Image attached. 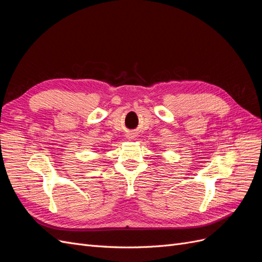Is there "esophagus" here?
<instances>
[{"mask_svg":"<svg viewBox=\"0 0 262 262\" xmlns=\"http://www.w3.org/2000/svg\"><path fill=\"white\" fill-rule=\"evenodd\" d=\"M128 138L129 139H133V136H131V134H130V136H128Z\"/></svg>","mask_w":262,"mask_h":262,"instance_id":"34e87169","label":"esophagus"}]
</instances>
